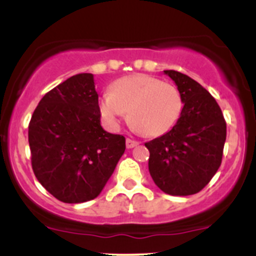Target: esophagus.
I'll use <instances>...</instances> for the list:
<instances>
[{"label":"esophagus","instance_id":"1","mask_svg":"<svg viewBox=\"0 0 256 256\" xmlns=\"http://www.w3.org/2000/svg\"><path fill=\"white\" fill-rule=\"evenodd\" d=\"M138 144H140V142H138V141L132 140V138H126V147H128V148H132V147L138 146Z\"/></svg>","mask_w":256,"mask_h":256}]
</instances>
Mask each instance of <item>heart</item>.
Instances as JSON below:
<instances>
[{
    "mask_svg": "<svg viewBox=\"0 0 256 256\" xmlns=\"http://www.w3.org/2000/svg\"><path fill=\"white\" fill-rule=\"evenodd\" d=\"M180 110L182 102L176 88L146 74L116 80L112 92H104L99 100L100 116L108 128H118L128 112L138 130L152 138L171 130Z\"/></svg>",
    "mask_w": 256,
    "mask_h": 256,
    "instance_id": "1",
    "label": "heart"
}]
</instances>
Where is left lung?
I'll list each match as a JSON object with an SVG mask.
<instances>
[{"mask_svg": "<svg viewBox=\"0 0 256 256\" xmlns=\"http://www.w3.org/2000/svg\"><path fill=\"white\" fill-rule=\"evenodd\" d=\"M164 74L176 82L184 105L168 132L144 144L150 151L148 171L167 194H196L220 166L226 124L216 99L200 82L176 70Z\"/></svg>", "mask_w": 256, "mask_h": 256, "instance_id": "left-lung-1", "label": "left lung"}]
</instances>
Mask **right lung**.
Masks as SVG:
<instances>
[{"label":"right lung","instance_id":"1","mask_svg":"<svg viewBox=\"0 0 256 256\" xmlns=\"http://www.w3.org/2000/svg\"><path fill=\"white\" fill-rule=\"evenodd\" d=\"M32 168L64 203L96 198L125 152V138L100 125L94 76H70L48 92L28 126Z\"/></svg>","mask_w":256,"mask_h":256}]
</instances>
